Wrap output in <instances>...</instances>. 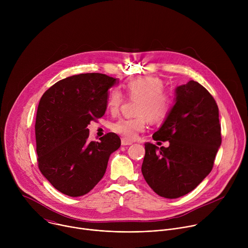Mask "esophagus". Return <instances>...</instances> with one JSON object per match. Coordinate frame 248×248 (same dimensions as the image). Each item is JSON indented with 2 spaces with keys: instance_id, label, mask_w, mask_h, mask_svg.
<instances>
[{
  "instance_id": "esophagus-1",
  "label": "esophagus",
  "mask_w": 248,
  "mask_h": 248,
  "mask_svg": "<svg viewBox=\"0 0 248 248\" xmlns=\"http://www.w3.org/2000/svg\"><path fill=\"white\" fill-rule=\"evenodd\" d=\"M131 144H132L131 141H128V140H125V139H122V145H123V146L131 145Z\"/></svg>"
}]
</instances>
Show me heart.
<instances>
[{"instance_id": "b5f03b06", "label": "heart", "mask_w": 248, "mask_h": 248, "mask_svg": "<svg viewBox=\"0 0 248 248\" xmlns=\"http://www.w3.org/2000/svg\"><path fill=\"white\" fill-rule=\"evenodd\" d=\"M125 96L137 99L134 118H124L113 124V130L125 140H134L144 131L147 119L152 123H161L169 116L172 98L164 90V82L156 77H141L126 81L124 85ZM123 104L121 92L114 89L108 99L107 108L115 114Z\"/></svg>"}]
</instances>
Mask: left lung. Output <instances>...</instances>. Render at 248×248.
<instances>
[{"label": "left lung", "mask_w": 248, "mask_h": 248, "mask_svg": "<svg viewBox=\"0 0 248 248\" xmlns=\"http://www.w3.org/2000/svg\"><path fill=\"white\" fill-rule=\"evenodd\" d=\"M175 92V104L152 136L170 146L146 143L141 167L148 186L170 199L187 194L206 178L222 143L218 105L209 91L190 80Z\"/></svg>", "instance_id": "8db88e82"}]
</instances>
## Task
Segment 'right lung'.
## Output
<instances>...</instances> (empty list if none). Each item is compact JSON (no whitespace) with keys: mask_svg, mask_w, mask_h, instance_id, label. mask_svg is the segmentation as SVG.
<instances>
[{"mask_svg":"<svg viewBox=\"0 0 248 248\" xmlns=\"http://www.w3.org/2000/svg\"><path fill=\"white\" fill-rule=\"evenodd\" d=\"M116 78L81 74L63 78L41 97L35 122L38 168L60 192L78 197L101 181L110 155L120 148L114 133L89 141L87 125L107 108L108 89Z\"/></svg>","mask_w":248,"mask_h":248,"instance_id":"add662e5","label":"right lung"}]
</instances>
